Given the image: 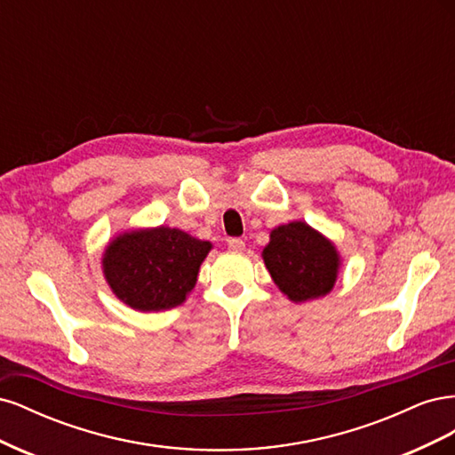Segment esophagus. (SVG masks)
I'll list each match as a JSON object with an SVG mask.
<instances>
[{"instance_id": "1", "label": "esophagus", "mask_w": 455, "mask_h": 455, "mask_svg": "<svg viewBox=\"0 0 455 455\" xmlns=\"http://www.w3.org/2000/svg\"><path fill=\"white\" fill-rule=\"evenodd\" d=\"M228 246H229V251H233V252H243L244 251V241L243 239H229Z\"/></svg>"}]
</instances>
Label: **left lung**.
<instances>
[{"label":"left lung","instance_id":"left-lung-1","mask_svg":"<svg viewBox=\"0 0 455 455\" xmlns=\"http://www.w3.org/2000/svg\"><path fill=\"white\" fill-rule=\"evenodd\" d=\"M261 258L273 283L294 304L332 292L341 269L334 241L301 220L273 228Z\"/></svg>","mask_w":455,"mask_h":455}]
</instances>
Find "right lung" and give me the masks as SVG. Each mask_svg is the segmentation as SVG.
I'll return each instance as SVG.
<instances>
[{"label":"right lung","mask_w":455,"mask_h":455,"mask_svg":"<svg viewBox=\"0 0 455 455\" xmlns=\"http://www.w3.org/2000/svg\"><path fill=\"white\" fill-rule=\"evenodd\" d=\"M212 243L169 228L117 233L102 252V275L116 298L134 311L180 306L196 288L199 267Z\"/></svg>","instance_id":"right-lung-1"}]
</instances>
